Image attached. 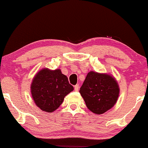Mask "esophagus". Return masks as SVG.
<instances>
[{
	"mask_svg": "<svg viewBox=\"0 0 148 148\" xmlns=\"http://www.w3.org/2000/svg\"><path fill=\"white\" fill-rule=\"evenodd\" d=\"M79 85L78 84H76L75 86H74V90H75V91H78V90H79Z\"/></svg>",
	"mask_w": 148,
	"mask_h": 148,
	"instance_id": "34e87169",
	"label": "esophagus"
}]
</instances>
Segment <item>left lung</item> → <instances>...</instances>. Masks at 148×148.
I'll return each mask as SVG.
<instances>
[{
  "label": "left lung",
  "mask_w": 148,
  "mask_h": 148,
  "mask_svg": "<svg viewBox=\"0 0 148 148\" xmlns=\"http://www.w3.org/2000/svg\"><path fill=\"white\" fill-rule=\"evenodd\" d=\"M79 92L88 109L96 114H102L116 104L120 89L114 76L90 71Z\"/></svg>",
  "instance_id": "8db88e82"
}]
</instances>
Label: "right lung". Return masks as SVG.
I'll return each instance as SVG.
<instances>
[{
	"label": "right lung",
	"mask_w": 148,
	"mask_h": 148,
	"mask_svg": "<svg viewBox=\"0 0 148 148\" xmlns=\"http://www.w3.org/2000/svg\"><path fill=\"white\" fill-rule=\"evenodd\" d=\"M30 86L36 106L49 113L58 109L65 96L74 90L60 69L51 70L47 67L36 74Z\"/></svg>",
	"instance_id": "right-lung-1"
}]
</instances>
